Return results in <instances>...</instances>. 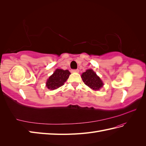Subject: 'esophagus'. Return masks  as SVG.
Here are the masks:
<instances>
[{
  "label": "esophagus",
  "mask_w": 146,
  "mask_h": 146,
  "mask_svg": "<svg viewBox=\"0 0 146 146\" xmlns=\"http://www.w3.org/2000/svg\"><path fill=\"white\" fill-rule=\"evenodd\" d=\"M71 72H73V73H78L79 72V70H78V69L72 70H71Z\"/></svg>",
  "instance_id": "obj_1"
}]
</instances>
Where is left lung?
Instances as JSON below:
<instances>
[{
  "label": "left lung",
  "mask_w": 146,
  "mask_h": 146,
  "mask_svg": "<svg viewBox=\"0 0 146 146\" xmlns=\"http://www.w3.org/2000/svg\"><path fill=\"white\" fill-rule=\"evenodd\" d=\"M82 78L85 84L94 90H99L103 87V82L92 69L86 70L85 72L83 73Z\"/></svg>",
  "instance_id": "8db88e82"
}]
</instances>
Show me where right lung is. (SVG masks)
I'll return each mask as SVG.
<instances>
[{
    "mask_svg": "<svg viewBox=\"0 0 146 146\" xmlns=\"http://www.w3.org/2000/svg\"><path fill=\"white\" fill-rule=\"evenodd\" d=\"M70 72L68 70L56 69L51 76L49 77L46 83V86L48 89H57L64 85V82L69 78Z\"/></svg>",
    "mask_w": 146,
    "mask_h": 146,
    "instance_id": "right-lung-1",
    "label": "right lung"
}]
</instances>
